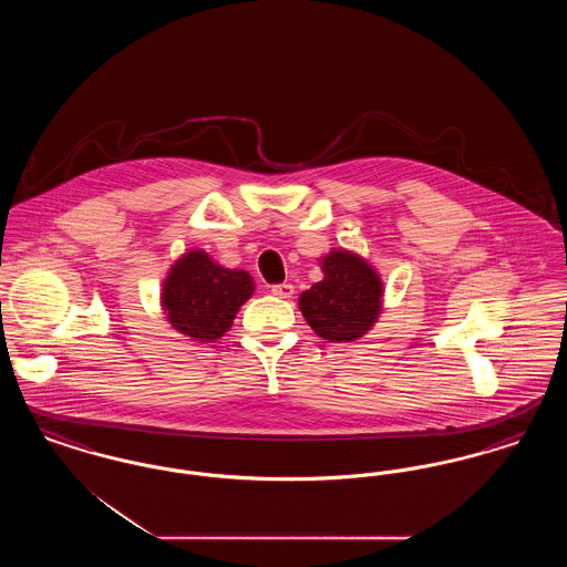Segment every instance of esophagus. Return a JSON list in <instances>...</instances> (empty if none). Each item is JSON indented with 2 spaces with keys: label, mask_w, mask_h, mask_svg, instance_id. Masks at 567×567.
Listing matches in <instances>:
<instances>
[{
  "label": "esophagus",
  "mask_w": 567,
  "mask_h": 567,
  "mask_svg": "<svg viewBox=\"0 0 567 567\" xmlns=\"http://www.w3.org/2000/svg\"><path fill=\"white\" fill-rule=\"evenodd\" d=\"M293 285H289V282H280V285H271V293L276 297H282V299H287V297L293 296Z\"/></svg>",
  "instance_id": "obj_1"
}]
</instances>
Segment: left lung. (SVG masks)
<instances>
[{
  "instance_id": "obj_1",
  "label": "left lung",
  "mask_w": 567,
  "mask_h": 567,
  "mask_svg": "<svg viewBox=\"0 0 567 567\" xmlns=\"http://www.w3.org/2000/svg\"><path fill=\"white\" fill-rule=\"evenodd\" d=\"M323 280L299 296V310L323 340L352 342L377 323L382 282L349 250H331L323 259Z\"/></svg>"
}]
</instances>
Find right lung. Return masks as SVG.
I'll return each mask as SVG.
<instances>
[{"mask_svg":"<svg viewBox=\"0 0 567 567\" xmlns=\"http://www.w3.org/2000/svg\"><path fill=\"white\" fill-rule=\"evenodd\" d=\"M252 291L248 271L220 268L206 252L190 250L163 282V310L181 333L197 342H215Z\"/></svg>","mask_w":567,"mask_h":567,"instance_id":"add662e5","label":"right lung"}]
</instances>
